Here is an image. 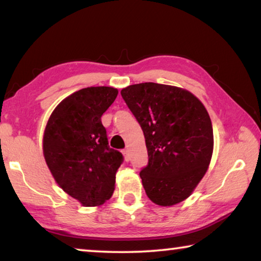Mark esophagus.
Masks as SVG:
<instances>
[{
  "mask_svg": "<svg viewBox=\"0 0 261 261\" xmlns=\"http://www.w3.org/2000/svg\"><path fill=\"white\" fill-rule=\"evenodd\" d=\"M122 154H123V156H124V160L126 162L130 161V152H129V149H123Z\"/></svg>",
  "mask_w": 261,
  "mask_h": 261,
  "instance_id": "obj_1",
  "label": "esophagus"
}]
</instances>
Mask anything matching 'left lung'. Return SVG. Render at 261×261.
Returning a JSON list of instances; mask_svg holds the SVG:
<instances>
[{
	"instance_id": "1",
	"label": "left lung",
	"mask_w": 261,
	"mask_h": 261,
	"mask_svg": "<svg viewBox=\"0 0 261 261\" xmlns=\"http://www.w3.org/2000/svg\"><path fill=\"white\" fill-rule=\"evenodd\" d=\"M121 94L144 132L148 165L140 178L147 197L163 207L185 200L213 154V127L205 106L185 88L156 83L135 84Z\"/></svg>"
}]
</instances>
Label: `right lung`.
<instances>
[{"instance_id": "1", "label": "right lung", "mask_w": 261, "mask_h": 261, "mask_svg": "<svg viewBox=\"0 0 261 261\" xmlns=\"http://www.w3.org/2000/svg\"><path fill=\"white\" fill-rule=\"evenodd\" d=\"M117 88L92 86L63 99L43 131L42 151L51 176L83 206L105 204L115 190L122 154L110 148L101 116L116 99Z\"/></svg>"}]
</instances>
